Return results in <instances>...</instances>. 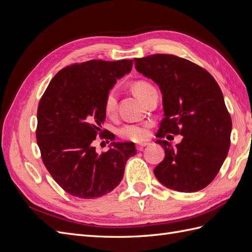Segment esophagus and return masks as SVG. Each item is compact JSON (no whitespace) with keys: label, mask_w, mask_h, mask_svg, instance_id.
Segmentation results:
<instances>
[{"label":"esophagus","mask_w":252,"mask_h":252,"mask_svg":"<svg viewBox=\"0 0 252 252\" xmlns=\"http://www.w3.org/2000/svg\"><path fill=\"white\" fill-rule=\"evenodd\" d=\"M147 143H143V144H138V145H136V150H139V151H142L143 149H144V147H146L147 146Z\"/></svg>","instance_id":"obj_1"}]
</instances>
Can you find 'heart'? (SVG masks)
<instances>
[{
    "label": "heart",
    "instance_id": "heart-1",
    "mask_svg": "<svg viewBox=\"0 0 252 252\" xmlns=\"http://www.w3.org/2000/svg\"><path fill=\"white\" fill-rule=\"evenodd\" d=\"M155 89V87L150 83L139 80L132 84V90L134 94L140 100L144 101L145 97L148 94L150 90ZM118 106V96L114 90H110L106 94L104 98V112L107 117H113L117 111ZM148 127L149 124H127L122 127L119 131V134L123 139L130 140L133 142H142L148 138Z\"/></svg>",
    "mask_w": 252,
    "mask_h": 252
}]
</instances>
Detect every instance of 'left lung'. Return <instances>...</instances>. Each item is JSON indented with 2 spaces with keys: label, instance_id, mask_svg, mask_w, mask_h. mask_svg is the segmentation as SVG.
<instances>
[{
  "label": "left lung",
  "instance_id": "1",
  "mask_svg": "<svg viewBox=\"0 0 252 252\" xmlns=\"http://www.w3.org/2000/svg\"><path fill=\"white\" fill-rule=\"evenodd\" d=\"M135 69L157 83L164 119L157 141L165 158L154 170L159 183L181 192H195L217 177L230 146L232 122L217 81L201 66L173 55L134 59ZM181 134L175 148L162 140Z\"/></svg>",
  "mask_w": 252,
  "mask_h": 252
}]
</instances>
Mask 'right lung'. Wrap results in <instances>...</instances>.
I'll list each match as a JSON object with an SVG mask.
<instances>
[{"mask_svg": "<svg viewBox=\"0 0 252 252\" xmlns=\"http://www.w3.org/2000/svg\"><path fill=\"white\" fill-rule=\"evenodd\" d=\"M132 60H91L60 70L50 81L37 107L36 142L43 163L67 193L95 199L109 193L123 179L127 159L136 154L133 143L112 142L98 155L104 98L118 79L129 73Z\"/></svg>", "mask_w": 252, "mask_h": 252, "instance_id": "1", "label": "right lung"}]
</instances>
